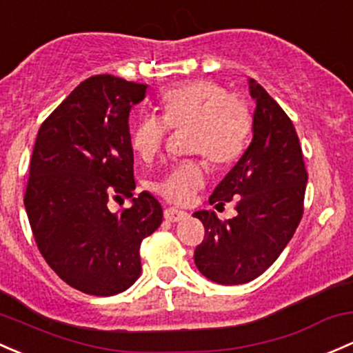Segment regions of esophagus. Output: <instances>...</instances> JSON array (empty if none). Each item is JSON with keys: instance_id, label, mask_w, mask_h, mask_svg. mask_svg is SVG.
Instances as JSON below:
<instances>
[{"instance_id": "34e87169", "label": "esophagus", "mask_w": 353, "mask_h": 353, "mask_svg": "<svg viewBox=\"0 0 353 353\" xmlns=\"http://www.w3.org/2000/svg\"><path fill=\"white\" fill-rule=\"evenodd\" d=\"M189 214L186 211H181V210H176V208H167L164 211V218L167 221H170V223H176V221H183L186 220Z\"/></svg>"}]
</instances>
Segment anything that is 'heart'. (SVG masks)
Masks as SVG:
<instances>
[{"label": "heart", "instance_id": "1", "mask_svg": "<svg viewBox=\"0 0 353 353\" xmlns=\"http://www.w3.org/2000/svg\"><path fill=\"white\" fill-rule=\"evenodd\" d=\"M161 118L143 114L133 125L130 143L140 159L150 161L161 152L167 128H188V152L203 154L225 165L242 154L250 132V113L240 98L210 79H196L165 89L159 99ZM206 174L198 161L172 167L154 189L176 205H188L205 186Z\"/></svg>", "mask_w": 353, "mask_h": 353}]
</instances>
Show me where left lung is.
I'll return each instance as SVG.
<instances>
[{"mask_svg": "<svg viewBox=\"0 0 353 353\" xmlns=\"http://www.w3.org/2000/svg\"><path fill=\"white\" fill-rule=\"evenodd\" d=\"M248 89L255 101L252 140L210 198L216 206L240 199L236 216L220 221L211 210L192 213L205 225L194 264L223 285L250 283L276 262L301 221L307 184L292 121L257 81L248 79Z\"/></svg>", "mask_w": 353, "mask_h": 353, "instance_id": "obj_1", "label": "left lung"}]
</instances>
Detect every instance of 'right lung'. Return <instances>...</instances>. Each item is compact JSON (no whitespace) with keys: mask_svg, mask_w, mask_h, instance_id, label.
I'll use <instances>...</instances> for the list:
<instances>
[{"mask_svg":"<svg viewBox=\"0 0 353 353\" xmlns=\"http://www.w3.org/2000/svg\"><path fill=\"white\" fill-rule=\"evenodd\" d=\"M145 84L99 74L83 81L43 121L30 161L25 210L37 247L64 283L113 296L142 270L140 243L162 223L150 192L133 198L130 111ZM111 195L132 206L109 211Z\"/></svg>","mask_w":353,"mask_h":353,"instance_id":"1","label":"right lung"}]
</instances>
